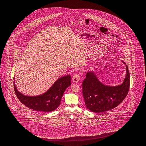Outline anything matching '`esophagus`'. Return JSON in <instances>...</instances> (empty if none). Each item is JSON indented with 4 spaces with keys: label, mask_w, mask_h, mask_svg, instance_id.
<instances>
[{
    "label": "esophagus",
    "mask_w": 146,
    "mask_h": 146,
    "mask_svg": "<svg viewBox=\"0 0 146 146\" xmlns=\"http://www.w3.org/2000/svg\"><path fill=\"white\" fill-rule=\"evenodd\" d=\"M80 80V75L79 74L74 75L72 77V80L74 83H77Z\"/></svg>",
    "instance_id": "esophagus-1"
}]
</instances>
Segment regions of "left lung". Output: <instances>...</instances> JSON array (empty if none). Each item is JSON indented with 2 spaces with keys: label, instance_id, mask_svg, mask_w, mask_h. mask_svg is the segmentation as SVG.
Here are the masks:
<instances>
[{
  "label": "left lung",
  "instance_id": "1",
  "mask_svg": "<svg viewBox=\"0 0 146 146\" xmlns=\"http://www.w3.org/2000/svg\"><path fill=\"white\" fill-rule=\"evenodd\" d=\"M123 63L125 64L123 61ZM126 76L120 85L110 86L102 84L94 72H88L84 80L83 95L86 107L94 113L111 110L120 104L129 90L130 76L127 65Z\"/></svg>",
  "mask_w": 146,
  "mask_h": 146
}]
</instances>
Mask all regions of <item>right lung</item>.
<instances>
[{
	"mask_svg": "<svg viewBox=\"0 0 146 146\" xmlns=\"http://www.w3.org/2000/svg\"><path fill=\"white\" fill-rule=\"evenodd\" d=\"M71 84L70 75L60 77L46 92L38 96L23 94L17 90L14 82V88L17 98L26 107L36 111L50 112L55 110L59 106L64 91Z\"/></svg>",
	"mask_w": 146,
	"mask_h": 146,
	"instance_id": "1",
	"label": "right lung"
}]
</instances>
